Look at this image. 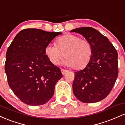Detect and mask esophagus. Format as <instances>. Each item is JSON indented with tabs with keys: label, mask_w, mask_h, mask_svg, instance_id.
Returning <instances> with one entry per match:
<instances>
[{
	"label": "esophagus",
	"mask_w": 125,
	"mask_h": 125,
	"mask_svg": "<svg viewBox=\"0 0 125 125\" xmlns=\"http://www.w3.org/2000/svg\"><path fill=\"white\" fill-rule=\"evenodd\" d=\"M61 73H62V75H64V74H65V73H66L67 71H68V70H64V69H62V68H61Z\"/></svg>",
	"instance_id": "esophagus-1"
}]
</instances>
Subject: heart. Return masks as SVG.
Here are the masks:
<instances>
[{
    "instance_id": "heart-1",
    "label": "heart",
    "mask_w": 125,
    "mask_h": 125,
    "mask_svg": "<svg viewBox=\"0 0 125 125\" xmlns=\"http://www.w3.org/2000/svg\"><path fill=\"white\" fill-rule=\"evenodd\" d=\"M56 44L47 45L45 49L48 58L54 65L58 64L64 56L65 58L63 64L75 70L84 68L89 62L92 47L87 40L81 39L75 35L68 34L58 38Z\"/></svg>"
}]
</instances>
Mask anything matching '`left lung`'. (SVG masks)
Instances as JSON below:
<instances>
[{
	"mask_svg": "<svg viewBox=\"0 0 125 125\" xmlns=\"http://www.w3.org/2000/svg\"><path fill=\"white\" fill-rule=\"evenodd\" d=\"M70 32L80 33L92 47L89 62L84 69L75 72L74 96L83 103L99 102L109 95L117 79V51L107 37L93 28H79Z\"/></svg>",
	"mask_w": 125,
	"mask_h": 125,
	"instance_id": "1",
	"label": "left lung"
}]
</instances>
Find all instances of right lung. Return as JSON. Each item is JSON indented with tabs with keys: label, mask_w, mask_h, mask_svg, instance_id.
Returning a JSON list of instances; mask_svg holds the SVG:
<instances>
[{
	"label": "right lung",
	"mask_w": 125,
	"mask_h": 125,
	"mask_svg": "<svg viewBox=\"0 0 125 125\" xmlns=\"http://www.w3.org/2000/svg\"><path fill=\"white\" fill-rule=\"evenodd\" d=\"M59 32L25 29L8 47L5 70L9 87L21 101L31 106L45 104L54 95L61 70L45 55V49Z\"/></svg>",
	"instance_id": "right-lung-1"
}]
</instances>
